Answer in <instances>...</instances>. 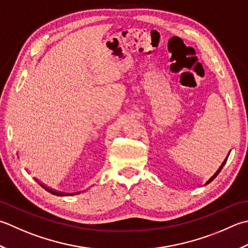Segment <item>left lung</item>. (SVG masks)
I'll use <instances>...</instances> for the list:
<instances>
[{"label":"left lung","mask_w":248,"mask_h":248,"mask_svg":"<svg viewBox=\"0 0 248 248\" xmlns=\"http://www.w3.org/2000/svg\"><path fill=\"white\" fill-rule=\"evenodd\" d=\"M227 159H228V157L226 158V160H225V161H224V162H222V164H221V166H220V168H219V169H218V171H217V172H216V173L214 174V176H213V177H212V178L210 179V181H208V182H207V184H208V183H211V182L213 181V179H214V178H215V177H216V176L218 175V174H219V172L221 171V169H222V168H224V166H225V163L227 162Z\"/></svg>","instance_id":"8db88e82"}]
</instances>
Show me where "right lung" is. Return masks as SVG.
<instances>
[{
	"mask_svg": "<svg viewBox=\"0 0 248 248\" xmlns=\"http://www.w3.org/2000/svg\"><path fill=\"white\" fill-rule=\"evenodd\" d=\"M40 184V185L43 187V188H45V190H47L48 192H50V193H52V195H55V196H66L65 193H63V192H57V191H55V190H52V189H49V188H47V187H45L43 185V184H41V183H38Z\"/></svg>",
	"mask_w": 248,
	"mask_h": 248,
	"instance_id": "right-lung-1",
	"label": "right lung"
}]
</instances>
